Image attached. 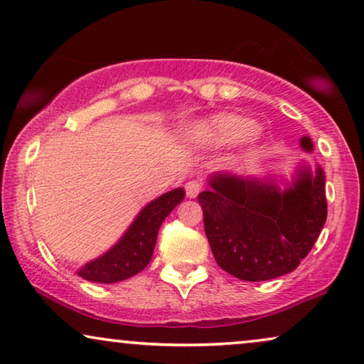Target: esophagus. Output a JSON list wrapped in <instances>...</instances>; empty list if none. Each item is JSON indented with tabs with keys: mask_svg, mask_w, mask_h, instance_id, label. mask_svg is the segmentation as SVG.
Masks as SVG:
<instances>
[{
	"mask_svg": "<svg viewBox=\"0 0 364 364\" xmlns=\"http://www.w3.org/2000/svg\"><path fill=\"white\" fill-rule=\"evenodd\" d=\"M203 189V184L199 181H189L186 183V186H184V191H186V196L188 198H196L199 193H201Z\"/></svg>",
	"mask_w": 364,
	"mask_h": 364,
	"instance_id": "34e87169",
	"label": "esophagus"
}]
</instances>
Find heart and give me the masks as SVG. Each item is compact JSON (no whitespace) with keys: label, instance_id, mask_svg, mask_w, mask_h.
Returning <instances> with one entry per match:
<instances>
[{"label":"heart","instance_id":"heart-1","mask_svg":"<svg viewBox=\"0 0 364 364\" xmlns=\"http://www.w3.org/2000/svg\"><path fill=\"white\" fill-rule=\"evenodd\" d=\"M254 130V125L247 120L237 119V117H219L208 124L198 125L194 129V135L203 141L226 143L252 135Z\"/></svg>","mask_w":364,"mask_h":364}]
</instances>
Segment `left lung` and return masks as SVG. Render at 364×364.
<instances>
[{
	"mask_svg": "<svg viewBox=\"0 0 364 364\" xmlns=\"http://www.w3.org/2000/svg\"><path fill=\"white\" fill-rule=\"evenodd\" d=\"M301 148L311 151L304 136ZM213 189L199 193L204 231L223 270L245 282H260L299 267L326 221L325 173L309 168L285 191L274 183L218 173Z\"/></svg>",
	"mask_w": 364,
	"mask_h": 364,
	"instance_id": "obj_1",
	"label": "left lung"
}]
</instances>
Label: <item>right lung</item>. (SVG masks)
Segmentation results:
<instances>
[{
    "mask_svg": "<svg viewBox=\"0 0 364 364\" xmlns=\"http://www.w3.org/2000/svg\"><path fill=\"white\" fill-rule=\"evenodd\" d=\"M183 198L184 189L176 188L151 201L141 209L129 231L109 252L85 264L77 274L90 282L115 284L141 272L151 260L158 229Z\"/></svg>",
    "mask_w": 364,
    "mask_h": 364,
    "instance_id": "right-lung-1",
    "label": "right lung"
}]
</instances>
